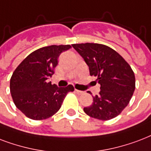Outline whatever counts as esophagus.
Segmentation results:
<instances>
[{"instance_id":"1","label":"esophagus","mask_w":151,"mask_h":151,"mask_svg":"<svg viewBox=\"0 0 151 151\" xmlns=\"http://www.w3.org/2000/svg\"><path fill=\"white\" fill-rule=\"evenodd\" d=\"M75 91H76V94H83L84 93L83 91H79V90H76V89Z\"/></svg>"}]
</instances>
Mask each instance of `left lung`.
<instances>
[{
    "label": "left lung",
    "instance_id": "left-lung-1",
    "mask_svg": "<svg viewBox=\"0 0 151 151\" xmlns=\"http://www.w3.org/2000/svg\"><path fill=\"white\" fill-rule=\"evenodd\" d=\"M88 65L91 76H98L100 92L93 103L83 109L90 116L101 120L117 116L128 106L135 88V78L131 66L117 52L98 43L73 44ZM91 94V92H90Z\"/></svg>",
    "mask_w": 151,
    "mask_h": 151
}]
</instances>
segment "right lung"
Returning <instances> with one entry per match:
<instances>
[{
	"label": "right lung",
	"mask_w": 151,
	"mask_h": 151,
	"mask_svg": "<svg viewBox=\"0 0 151 151\" xmlns=\"http://www.w3.org/2000/svg\"><path fill=\"white\" fill-rule=\"evenodd\" d=\"M70 45H50L29 54L14 71L10 92L16 106L30 119L45 120L59 110L72 85L58 87L48 82L57 65L58 57Z\"/></svg>",
	"instance_id": "add662e5"
}]
</instances>
